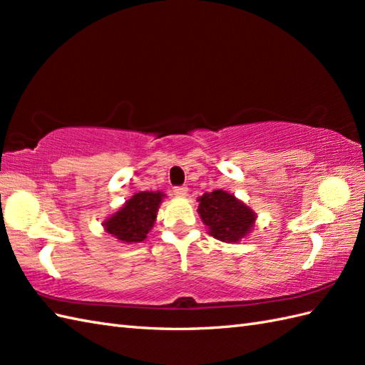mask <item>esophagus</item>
Returning <instances> with one entry per match:
<instances>
[{"mask_svg": "<svg viewBox=\"0 0 365 365\" xmlns=\"http://www.w3.org/2000/svg\"><path fill=\"white\" fill-rule=\"evenodd\" d=\"M174 195L177 197H185L188 195V188L187 187H175L174 188Z\"/></svg>", "mask_w": 365, "mask_h": 365, "instance_id": "34e87169", "label": "esophagus"}]
</instances>
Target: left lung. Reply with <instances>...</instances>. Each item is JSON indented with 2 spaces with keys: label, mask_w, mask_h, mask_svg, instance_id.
I'll return each instance as SVG.
<instances>
[{
  "label": "left lung",
  "mask_w": 365,
  "mask_h": 365,
  "mask_svg": "<svg viewBox=\"0 0 365 365\" xmlns=\"http://www.w3.org/2000/svg\"><path fill=\"white\" fill-rule=\"evenodd\" d=\"M200 220L208 226V234L220 242L237 243L252 230L255 213L234 195L215 190L197 199Z\"/></svg>",
  "instance_id": "obj_1"
}]
</instances>
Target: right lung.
Instances as JSON below:
<instances>
[{
	"label": "right lung",
	"mask_w": 365,
	"mask_h": 365,
	"mask_svg": "<svg viewBox=\"0 0 365 365\" xmlns=\"http://www.w3.org/2000/svg\"><path fill=\"white\" fill-rule=\"evenodd\" d=\"M161 191H141L131 196L118 212L103 222V227L122 243H141L157 220Z\"/></svg>",
	"instance_id": "right-lung-1"
}]
</instances>
